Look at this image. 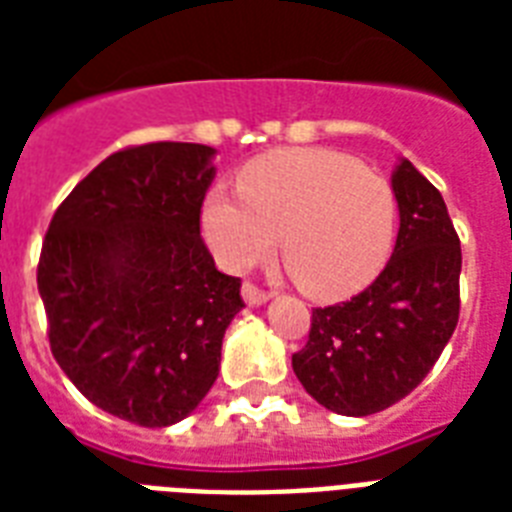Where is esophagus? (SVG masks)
<instances>
[{"instance_id": "obj_1", "label": "esophagus", "mask_w": 512, "mask_h": 512, "mask_svg": "<svg viewBox=\"0 0 512 512\" xmlns=\"http://www.w3.org/2000/svg\"><path fill=\"white\" fill-rule=\"evenodd\" d=\"M241 297H244V303L247 305H263V303H268V292H265V289H260L257 287V284H252V281H244V284H241Z\"/></svg>"}]
</instances>
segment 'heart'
Masks as SVG:
<instances>
[{"label":"heart","mask_w":512,"mask_h":512,"mask_svg":"<svg viewBox=\"0 0 512 512\" xmlns=\"http://www.w3.org/2000/svg\"><path fill=\"white\" fill-rule=\"evenodd\" d=\"M393 185L340 151L281 148L247 162L239 193L212 188L201 209L204 239L228 271H249L271 255L303 292L340 300L388 263L396 239Z\"/></svg>","instance_id":"1"}]
</instances>
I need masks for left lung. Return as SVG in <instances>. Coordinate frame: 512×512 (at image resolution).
<instances>
[{
  "mask_svg": "<svg viewBox=\"0 0 512 512\" xmlns=\"http://www.w3.org/2000/svg\"><path fill=\"white\" fill-rule=\"evenodd\" d=\"M396 247L348 303L313 308L292 369L321 406L348 417L382 412L420 385L460 319L462 249L444 196L401 159L393 172Z\"/></svg>",
  "mask_w": 512,
  "mask_h": 512,
  "instance_id": "8db88e82",
  "label": "left lung"
}]
</instances>
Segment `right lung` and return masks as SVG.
<instances>
[{
    "mask_svg": "<svg viewBox=\"0 0 512 512\" xmlns=\"http://www.w3.org/2000/svg\"><path fill=\"white\" fill-rule=\"evenodd\" d=\"M212 156L201 143L122 148L68 193L42 241L52 356L84 398L143 428L199 406L244 308L241 279L201 239Z\"/></svg>",
    "mask_w": 512,
    "mask_h": 512,
    "instance_id": "add662e5",
    "label": "right lung"
}]
</instances>
